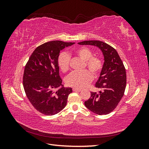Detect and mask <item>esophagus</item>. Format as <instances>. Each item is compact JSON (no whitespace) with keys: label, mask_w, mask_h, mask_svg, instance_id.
<instances>
[{"label":"esophagus","mask_w":149,"mask_h":149,"mask_svg":"<svg viewBox=\"0 0 149 149\" xmlns=\"http://www.w3.org/2000/svg\"><path fill=\"white\" fill-rule=\"evenodd\" d=\"M73 91L74 92H80L81 91V89H77V88H73Z\"/></svg>","instance_id":"34e87169"}]
</instances>
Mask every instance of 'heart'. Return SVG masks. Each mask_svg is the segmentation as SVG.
<instances>
[{
    "label": "heart",
    "mask_w": 149,
    "mask_h": 149,
    "mask_svg": "<svg viewBox=\"0 0 149 149\" xmlns=\"http://www.w3.org/2000/svg\"><path fill=\"white\" fill-rule=\"evenodd\" d=\"M74 54L84 61V67L91 72L94 76H97L101 71L102 62L99 57L93 56V53L89 48L82 47L74 51ZM70 57L66 52H62L58 58V63L61 70L66 72L69 70ZM93 79L92 74L89 71L84 70L81 72H74L66 78V83L70 86L75 88H84Z\"/></svg>",
    "instance_id": "obj_1"
}]
</instances>
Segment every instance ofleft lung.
<instances>
[{"label":"left lung","instance_id":"left-lung-1","mask_svg":"<svg viewBox=\"0 0 149 149\" xmlns=\"http://www.w3.org/2000/svg\"><path fill=\"white\" fill-rule=\"evenodd\" d=\"M81 45L97 47L101 51L104 64L96 88L101 89L97 93L91 92V97L84 102L89 110L98 115L110 113L118 106L124 96L126 86V72L116 49L98 40H88L78 43Z\"/></svg>","mask_w":149,"mask_h":149}]
</instances>
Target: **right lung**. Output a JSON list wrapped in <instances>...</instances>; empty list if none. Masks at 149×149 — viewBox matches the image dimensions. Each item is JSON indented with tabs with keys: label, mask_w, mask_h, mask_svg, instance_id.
Masks as SVG:
<instances>
[{
	"label": "right lung",
	"mask_w": 149,
	"mask_h": 149,
	"mask_svg": "<svg viewBox=\"0 0 149 149\" xmlns=\"http://www.w3.org/2000/svg\"><path fill=\"white\" fill-rule=\"evenodd\" d=\"M75 43L48 42L36 48L26 63L23 85L26 96L41 113L55 115L65 108L71 88H64L59 75L60 51Z\"/></svg>",
	"instance_id": "obj_1"
}]
</instances>
